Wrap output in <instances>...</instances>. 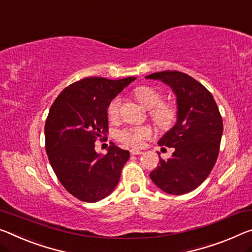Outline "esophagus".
I'll list each match as a JSON object with an SVG mask.
<instances>
[{
	"mask_svg": "<svg viewBox=\"0 0 252 252\" xmlns=\"http://www.w3.org/2000/svg\"><path fill=\"white\" fill-rule=\"evenodd\" d=\"M130 153H131V155H133V156H138V155H141L142 151L138 150V149H131Z\"/></svg>",
	"mask_w": 252,
	"mask_h": 252,
	"instance_id": "obj_1",
	"label": "esophagus"
}]
</instances>
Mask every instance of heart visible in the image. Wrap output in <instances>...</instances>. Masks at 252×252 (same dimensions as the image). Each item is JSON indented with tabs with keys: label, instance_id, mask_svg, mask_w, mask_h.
<instances>
[{
	"label": "heart",
	"instance_id": "1",
	"mask_svg": "<svg viewBox=\"0 0 252 252\" xmlns=\"http://www.w3.org/2000/svg\"><path fill=\"white\" fill-rule=\"evenodd\" d=\"M133 93L143 106L150 109V118L154 120L155 123L161 127L173 125L176 117V110L169 103H160L161 94L157 90L149 86H139L133 91ZM121 101L122 98L120 95H117L110 101L106 111L111 119H115L119 115ZM151 135H153V130L148 126H125L115 132V138L120 142L132 147H141Z\"/></svg>",
	"mask_w": 252,
	"mask_h": 252
}]
</instances>
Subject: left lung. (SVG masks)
Returning a JSON list of instances; mask_svg holds the SVG:
<instances>
[{
  "mask_svg": "<svg viewBox=\"0 0 252 252\" xmlns=\"http://www.w3.org/2000/svg\"><path fill=\"white\" fill-rule=\"evenodd\" d=\"M146 78L168 85L177 105L176 123L158 141L159 146L174 148V153L167 160L160 158L150 178L165 193H189L205 181L217 161L223 133L221 114L212 94L189 75L165 70Z\"/></svg>",
  "mask_w": 252,
  "mask_h": 252,
  "instance_id": "8db88e82",
  "label": "left lung"
}]
</instances>
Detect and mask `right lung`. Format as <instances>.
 Instances as JSON below:
<instances>
[{"label": "right lung", "mask_w": 252, "mask_h": 252, "mask_svg": "<svg viewBox=\"0 0 252 252\" xmlns=\"http://www.w3.org/2000/svg\"><path fill=\"white\" fill-rule=\"evenodd\" d=\"M135 77H87L66 87L51 105L45 125L46 151L66 190L95 203L115 189L130 153L112 143L106 155L95 141L107 134V105Z\"/></svg>", "instance_id": "obj_1"}]
</instances>
